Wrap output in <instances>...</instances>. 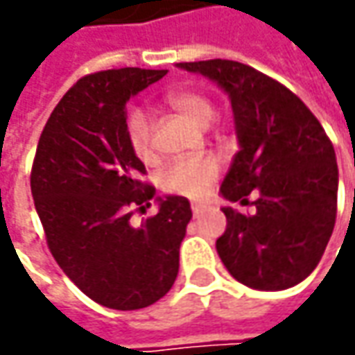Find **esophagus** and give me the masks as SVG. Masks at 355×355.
<instances>
[{
    "mask_svg": "<svg viewBox=\"0 0 355 355\" xmlns=\"http://www.w3.org/2000/svg\"><path fill=\"white\" fill-rule=\"evenodd\" d=\"M209 211V205H201V203H193L191 205V213H193V217H201L203 213Z\"/></svg>",
    "mask_w": 355,
    "mask_h": 355,
    "instance_id": "34e87169",
    "label": "esophagus"
}]
</instances>
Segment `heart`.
<instances>
[{"label": "heart", "instance_id": "obj_1", "mask_svg": "<svg viewBox=\"0 0 355 355\" xmlns=\"http://www.w3.org/2000/svg\"><path fill=\"white\" fill-rule=\"evenodd\" d=\"M166 104L199 128H207L215 118V104L211 96L198 89L171 90L166 94ZM126 138L130 148L144 164L156 162L154 120L142 108H134L126 118ZM219 175V164L215 157H196L173 162L162 173V187L170 193L185 198H201Z\"/></svg>", "mask_w": 355, "mask_h": 355}]
</instances>
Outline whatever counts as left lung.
Returning <instances> with one entry per match:
<instances>
[{
    "instance_id": "8db88e82",
    "label": "left lung",
    "mask_w": 355,
    "mask_h": 355,
    "mask_svg": "<svg viewBox=\"0 0 355 355\" xmlns=\"http://www.w3.org/2000/svg\"><path fill=\"white\" fill-rule=\"evenodd\" d=\"M215 80L231 98L239 152L221 184V196L257 211L223 207L227 229L217 252L241 284L284 291L320 263L332 237L338 205L334 146L308 106L279 80L249 64L225 59L180 62Z\"/></svg>"
}]
</instances>
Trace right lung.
I'll return each instance as SVG.
<instances>
[{
  "instance_id": "add662e5",
  "label": "right lung",
  "mask_w": 355,
  "mask_h": 355,
  "mask_svg": "<svg viewBox=\"0 0 355 355\" xmlns=\"http://www.w3.org/2000/svg\"><path fill=\"white\" fill-rule=\"evenodd\" d=\"M168 71L112 69L83 76L51 112L31 168L35 209L51 254L94 302L138 310L170 291L191 219L182 196L132 225L156 196L126 138V103Z\"/></svg>"
}]
</instances>
